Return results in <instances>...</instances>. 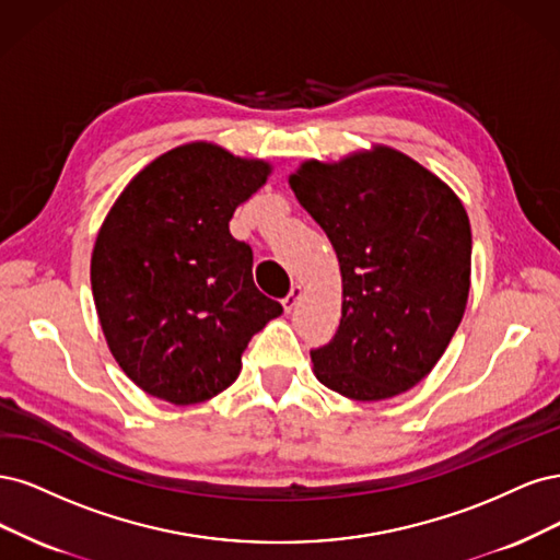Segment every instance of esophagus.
Returning <instances> with one entry per match:
<instances>
[{"label": "esophagus", "instance_id": "34e87169", "mask_svg": "<svg viewBox=\"0 0 560 560\" xmlns=\"http://www.w3.org/2000/svg\"><path fill=\"white\" fill-rule=\"evenodd\" d=\"M302 285H293L291 288V293H288L283 300H281V304H283V310L285 312H293L295 306H298V302H300V298H302Z\"/></svg>", "mask_w": 560, "mask_h": 560}]
</instances>
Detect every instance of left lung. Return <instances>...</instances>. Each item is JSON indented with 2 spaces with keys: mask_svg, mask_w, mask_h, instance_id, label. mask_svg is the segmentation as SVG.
<instances>
[{
  "mask_svg": "<svg viewBox=\"0 0 560 560\" xmlns=\"http://www.w3.org/2000/svg\"><path fill=\"white\" fill-rule=\"evenodd\" d=\"M288 186L328 234L341 272L339 330L312 351L316 378L360 402L413 388L470 295L472 230L460 197L384 143L337 162L304 160Z\"/></svg>",
  "mask_w": 560,
  "mask_h": 560,
  "instance_id": "left-lung-1",
  "label": "left lung"
}]
</instances>
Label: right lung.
Returning <instances> with one entry per match:
<instances>
[{"label":"right lung","mask_w":560,"mask_h":560,"mask_svg":"<svg viewBox=\"0 0 560 560\" xmlns=\"http://www.w3.org/2000/svg\"><path fill=\"white\" fill-rule=\"evenodd\" d=\"M269 174L272 162L190 141L149 162L106 213L90 258L97 318L153 398L184 407L223 393L250 337L281 316L254 283L250 246L230 234Z\"/></svg>","instance_id":"obj_1"}]
</instances>
